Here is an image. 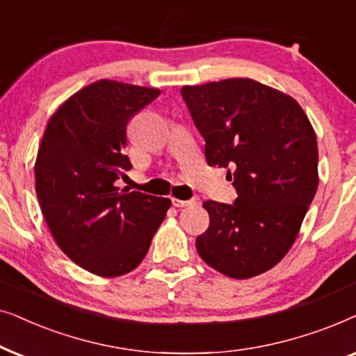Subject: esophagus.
<instances>
[{
	"instance_id": "34e87169",
	"label": "esophagus",
	"mask_w": 356,
	"mask_h": 356,
	"mask_svg": "<svg viewBox=\"0 0 356 356\" xmlns=\"http://www.w3.org/2000/svg\"><path fill=\"white\" fill-rule=\"evenodd\" d=\"M170 202H172V205L174 207H177V208H184V207H192V205H195V200H179V198H170Z\"/></svg>"
}]
</instances>
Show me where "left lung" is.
I'll return each instance as SVG.
<instances>
[{
  "label": "left lung",
  "instance_id": "8db88e82",
  "mask_svg": "<svg viewBox=\"0 0 356 356\" xmlns=\"http://www.w3.org/2000/svg\"><path fill=\"white\" fill-rule=\"evenodd\" d=\"M181 94L208 165L227 168L238 192L233 205L203 203L210 226L197 252L238 280L267 272L291 249L319 184L309 118L295 99L249 78L184 86Z\"/></svg>",
  "mask_w": 356,
  "mask_h": 356
}]
</instances>
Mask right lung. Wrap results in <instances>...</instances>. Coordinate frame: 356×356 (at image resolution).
Returning <instances> with one entry per match:
<instances>
[{
  "label": "right lung",
  "instance_id": "right-lung-1",
  "mask_svg": "<svg viewBox=\"0 0 356 356\" xmlns=\"http://www.w3.org/2000/svg\"><path fill=\"white\" fill-rule=\"evenodd\" d=\"M161 94L101 79L73 94L47 125L35 159V192L58 248L99 277L140 265L170 207L169 198L120 188L130 170L129 120Z\"/></svg>",
  "mask_w": 356,
  "mask_h": 356
}]
</instances>
